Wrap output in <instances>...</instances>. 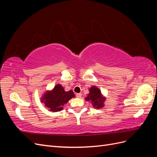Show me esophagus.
<instances>
[{"instance_id": "obj_1", "label": "esophagus", "mask_w": 157, "mask_h": 157, "mask_svg": "<svg viewBox=\"0 0 157 157\" xmlns=\"http://www.w3.org/2000/svg\"><path fill=\"white\" fill-rule=\"evenodd\" d=\"M76 96H77V98H81V96H82V94H81V93H78V94H76Z\"/></svg>"}]
</instances>
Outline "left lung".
I'll list each match as a JSON object with an SVG mask.
<instances>
[{
	"instance_id": "obj_1",
	"label": "left lung",
	"mask_w": 157,
	"mask_h": 157,
	"mask_svg": "<svg viewBox=\"0 0 157 157\" xmlns=\"http://www.w3.org/2000/svg\"><path fill=\"white\" fill-rule=\"evenodd\" d=\"M90 93L88 96L85 98V99L88 101L92 102L94 107L100 109L104 106V101H105V98L103 96L100 90L95 86H92L89 89Z\"/></svg>"
}]
</instances>
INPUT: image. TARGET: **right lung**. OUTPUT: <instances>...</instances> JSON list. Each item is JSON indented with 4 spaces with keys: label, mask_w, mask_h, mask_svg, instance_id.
<instances>
[{
    "label": "right lung",
    "mask_w": 157,
    "mask_h": 157,
    "mask_svg": "<svg viewBox=\"0 0 157 157\" xmlns=\"http://www.w3.org/2000/svg\"><path fill=\"white\" fill-rule=\"evenodd\" d=\"M75 96L72 90L66 92L63 87L58 84L50 91H47L41 98V102L52 112L60 111L63 109V105Z\"/></svg>",
    "instance_id": "add662e5"
}]
</instances>
